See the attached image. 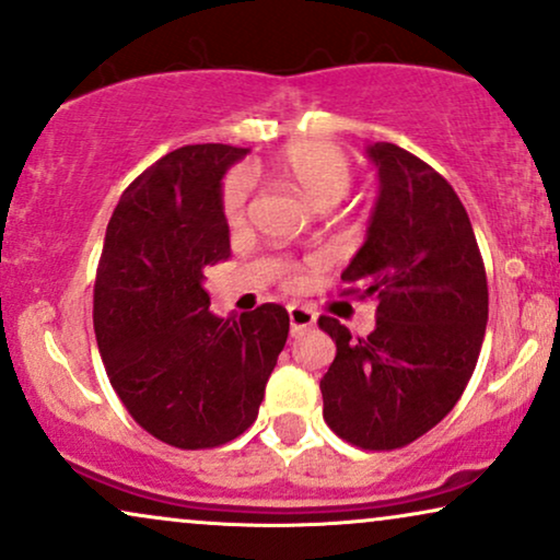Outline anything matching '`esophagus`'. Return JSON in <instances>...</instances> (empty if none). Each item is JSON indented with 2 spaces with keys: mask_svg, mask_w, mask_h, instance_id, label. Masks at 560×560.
Segmentation results:
<instances>
[{
  "mask_svg": "<svg viewBox=\"0 0 560 560\" xmlns=\"http://www.w3.org/2000/svg\"><path fill=\"white\" fill-rule=\"evenodd\" d=\"M288 319H291V335H301L306 332V329H312L316 324V314L312 312V308L306 306H299V303H291L288 306Z\"/></svg>",
  "mask_w": 560,
  "mask_h": 560,
  "instance_id": "obj_1",
  "label": "esophagus"
}]
</instances>
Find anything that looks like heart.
<instances>
[{
  "mask_svg": "<svg viewBox=\"0 0 560 560\" xmlns=\"http://www.w3.org/2000/svg\"><path fill=\"white\" fill-rule=\"evenodd\" d=\"M275 165L282 176L301 191L306 202L314 207H332L340 202L350 186V163L335 144L303 140L288 144L275 158ZM248 195V178L244 174H233L223 189V212L225 218L238 220L244 212Z\"/></svg>",
  "mask_w": 560,
  "mask_h": 560,
  "instance_id": "heart-1",
  "label": "heart"
}]
</instances>
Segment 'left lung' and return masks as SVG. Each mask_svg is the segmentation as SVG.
Returning a JSON list of instances; mask_svg holds the SVG:
<instances>
[{
    "label": "left lung",
    "instance_id": "left-lung-1",
    "mask_svg": "<svg viewBox=\"0 0 560 560\" xmlns=\"http://www.w3.org/2000/svg\"><path fill=\"white\" fill-rule=\"evenodd\" d=\"M378 195L365 241L342 269L355 293L376 295V327L350 335L332 316L319 327L337 355L319 389L324 420L361 448H399L457 405L478 363L488 282L470 218L431 165L374 142Z\"/></svg>",
    "mask_w": 560,
    "mask_h": 560
}]
</instances>
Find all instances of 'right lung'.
<instances>
[{
    "instance_id": "obj_1",
    "label": "right lung",
    "mask_w": 560,
    "mask_h": 560,
    "mask_svg": "<svg viewBox=\"0 0 560 560\" xmlns=\"http://www.w3.org/2000/svg\"><path fill=\"white\" fill-rule=\"evenodd\" d=\"M248 148L186 144L129 184L95 278V340L137 423L178 448H210L257 420L288 340V312H210L205 269L231 257L223 176Z\"/></svg>"
}]
</instances>
